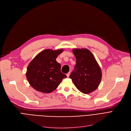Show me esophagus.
I'll return each mask as SVG.
<instances>
[{
  "label": "esophagus",
  "mask_w": 131,
  "mask_h": 131,
  "mask_svg": "<svg viewBox=\"0 0 131 131\" xmlns=\"http://www.w3.org/2000/svg\"><path fill=\"white\" fill-rule=\"evenodd\" d=\"M70 74H71V72H68L67 74H66V75H67V77L68 78V77H70Z\"/></svg>",
  "instance_id": "obj_1"
}]
</instances>
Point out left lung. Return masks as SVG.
Wrapping results in <instances>:
<instances>
[{
	"mask_svg": "<svg viewBox=\"0 0 131 131\" xmlns=\"http://www.w3.org/2000/svg\"><path fill=\"white\" fill-rule=\"evenodd\" d=\"M73 52L76 57L77 64L70 78L80 91L84 94L90 93L100 84L102 78L101 68L88 49H74Z\"/></svg>",
	"mask_w": 131,
	"mask_h": 131,
	"instance_id": "1",
	"label": "left lung"
}]
</instances>
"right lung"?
I'll return each instance as SVG.
<instances>
[{
  "instance_id": "right-lung-1",
  "label": "right lung",
  "mask_w": 131,
  "mask_h": 131,
  "mask_svg": "<svg viewBox=\"0 0 131 131\" xmlns=\"http://www.w3.org/2000/svg\"><path fill=\"white\" fill-rule=\"evenodd\" d=\"M63 51L46 49L34 57L27 68V81L35 90L43 93H50L56 89L66 75L60 71L61 66L56 60Z\"/></svg>"
}]
</instances>
